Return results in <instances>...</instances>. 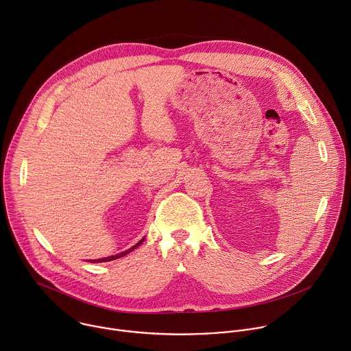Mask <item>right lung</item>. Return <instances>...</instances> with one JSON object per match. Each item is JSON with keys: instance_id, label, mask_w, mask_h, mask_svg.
<instances>
[{"instance_id": "add662e5", "label": "right lung", "mask_w": 351, "mask_h": 351, "mask_svg": "<svg viewBox=\"0 0 351 351\" xmlns=\"http://www.w3.org/2000/svg\"><path fill=\"white\" fill-rule=\"evenodd\" d=\"M144 242V239H141L139 241L136 245H134L132 247H130L128 250H125V252H121V253H119V254H116V256H109V257H104V258H98V260H93L94 263H104V261H112V260H116V258H119V257H123V256H125V254H128L130 252H132L135 247H138L139 245H141Z\"/></svg>"}]
</instances>
